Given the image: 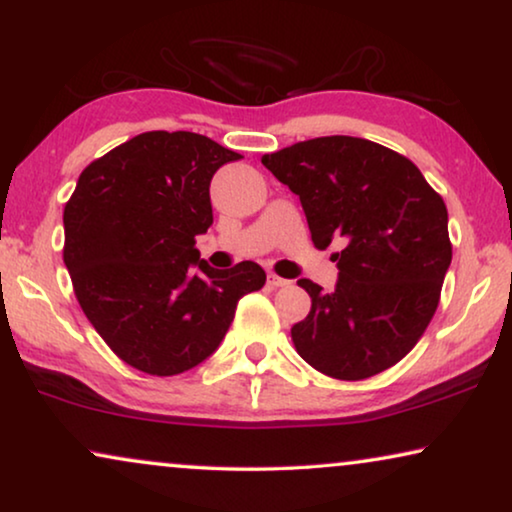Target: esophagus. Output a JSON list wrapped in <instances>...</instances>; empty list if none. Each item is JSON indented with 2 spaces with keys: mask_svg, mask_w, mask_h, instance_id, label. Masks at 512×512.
Returning a JSON list of instances; mask_svg holds the SVG:
<instances>
[{
  "mask_svg": "<svg viewBox=\"0 0 512 512\" xmlns=\"http://www.w3.org/2000/svg\"><path fill=\"white\" fill-rule=\"evenodd\" d=\"M268 284H270V286H289L291 282H289V279L275 275V272H270V275H268Z\"/></svg>",
  "mask_w": 512,
  "mask_h": 512,
  "instance_id": "esophagus-1",
  "label": "esophagus"
}]
</instances>
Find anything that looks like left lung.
<instances>
[{
    "label": "left lung",
    "instance_id": "left-lung-1",
    "mask_svg": "<svg viewBox=\"0 0 512 512\" xmlns=\"http://www.w3.org/2000/svg\"><path fill=\"white\" fill-rule=\"evenodd\" d=\"M296 193L314 247L333 240L338 282L310 279L293 324L298 354L335 380H366L403 359L429 326L452 263L447 207L405 156L359 137H317L263 156Z\"/></svg>",
    "mask_w": 512,
    "mask_h": 512
}]
</instances>
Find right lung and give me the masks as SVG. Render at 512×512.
I'll return each instance as SVG.
<instances>
[{
    "label": "right lung",
    "instance_id": "add662e5",
    "mask_svg": "<svg viewBox=\"0 0 512 512\" xmlns=\"http://www.w3.org/2000/svg\"><path fill=\"white\" fill-rule=\"evenodd\" d=\"M240 153L195 132H144L81 172L65 207V265L102 340L142 373L191 370L226 338L265 270H216L195 247L214 223L209 184Z\"/></svg>",
    "mask_w": 512,
    "mask_h": 512
}]
</instances>
